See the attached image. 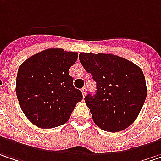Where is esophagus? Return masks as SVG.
<instances>
[{"instance_id": "1", "label": "esophagus", "mask_w": 161, "mask_h": 161, "mask_svg": "<svg viewBox=\"0 0 161 161\" xmlns=\"http://www.w3.org/2000/svg\"><path fill=\"white\" fill-rule=\"evenodd\" d=\"M81 92H82L83 96L85 97V96H86V87H83V88L81 89Z\"/></svg>"}]
</instances>
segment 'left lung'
<instances>
[{
    "mask_svg": "<svg viewBox=\"0 0 161 161\" xmlns=\"http://www.w3.org/2000/svg\"><path fill=\"white\" fill-rule=\"evenodd\" d=\"M79 60L97 82L96 95L85 97L95 124L108 132L126 129L136 120L147 97L142 70L110 53H81Z\"/></svg>",
    "mask_w": 161,
    "mask_h": 161,
    "instance_id": "left-lung-1",
    "label": "left lung"
}]
</instances>
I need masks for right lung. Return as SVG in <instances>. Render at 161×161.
<instances>
[{"instance_id": "right-lung-1", "label": "right lung", "mask_w": 161, "mask_h": 161, "mask_svg": "<svg viewBox=\"0 0 161 161\" xmlns=\"http://www.w3.org/2000/svg\"><path fill=\"white\" fill-rule=\"evenodd\" d=\"M77 53L50 48L35 53L20 65L16 95L25 117L40 128L64 125L83 99L73 85L69 69Z\"/></svg>"}]
</instances>
